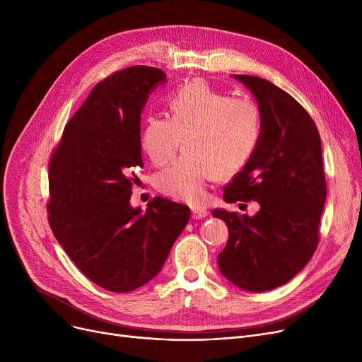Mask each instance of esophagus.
Returning a JSON list of instances; mask_svg holds the SVG:
<instances>
[{
    "label": "esophagus",
    "mask_w": 362,
    "mask_h": 362,
    "mask_svg": "<svg viewBox=\"0 0 362 362\" xmlns=\"http://www.w3.org/2000/svg\"><path fill=\"white\" fill-rule=\"evenodd\" d=\"M208 216V211L205 210V208L202 206H194L192 208V218L194 220H199V218H204Z\"/></svg>",
    "instance_id": "1"
}]
</instances>
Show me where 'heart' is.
Segmentation results:
<instances>
[{
  "instance_id": "heart-1",
  "label": "heart",
  "mask_w": 362,
  "mask_h": 362,
  "mask_svg": "<svg viewBox=\"0 0 362 362\" xmlns=\"http://www.w3.org/2000/svg\"><path fill=\"white\" fill-rule=\"evenodd\" d=\"M170 117L151 114L141 132L149 161L163 165L185 138V154L157 173L154 185L170 198L201 205L210 182L232 177L248 164L262 136V114L248 98L229 97L195 79L167 98Z\"/></svg>"
}]
</instances>
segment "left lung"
<instances>
[{
  "instance_id": "8db88e82",
  "label": "left lung",
  "mask_w": 362,
  "mask_h": 362,
  "mask_svg": "<svg viewBox=\"0 0 362 362\" xmlns=\"http://www.w3.org/2000/svg\"><path fill=\"white\" fill-rule=\"evenodd\" d=\"M235 78L258 101L262 136L223 197L227 202L257 201L259 211L254 217L213 211L229 229L217 259L238 288L265 292L295 277L317 250L327 195L321 139L307 110L288 92L257 76Z\"/></svg>"
}]
</instances>
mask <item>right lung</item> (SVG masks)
I'll return each instance as SVG.
<instances>
[{
    "label": "right lung",
    "instance_id": "1",
    "mask_svg": "<svg viewBox=\"0 0 362 362\" xmlns=\"http://www.w3.org/2000/svg\"><path fill=\"white\" fill-rule=\"evenodd\" d=\"M163 70L132 66L93 86L49 157L48 223L70 259L100 288L126 293L154 279L191 217L156 197L130 206L142 167L141 112Z\"/></svg>",
    "mask_w": 362,
    "mask_h": 362
}]
</instances>
